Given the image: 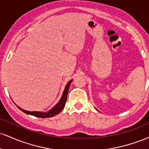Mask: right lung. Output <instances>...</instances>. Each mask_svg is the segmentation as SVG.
I'll use <instances>...</instances> for the list:
<instances>
[{
	"label": "right lung",
	"instance_id": "obj_1",
	"mask_svg": "<svg viewBox=\"0 0 149 149\" xmlns=\"http://www.w3.org/2000/svg\"><path fill=\"white\" fill-rule=\"evenodd\" d=\"M71 82H72V80H70L69 82H68V83L66 84V87H65V89L63 92L62 96H61L60 100L59 101V102L54 106L52 109H51L50 110L48 111L47 112H42V111H29L24 110V109H21L20 107H19L18 106H17L22 111H23L25 113L29 114V115L34 116L38 118H50L52 117V116H54L57 115L58 113L61 112V111H62L64 109L65 104H66V100H67V95L68 92H69V89L70 87V85H71Z\"/></svg>",
	"mask_w": 149,
	"mask_h": 149
}]
</instances>
